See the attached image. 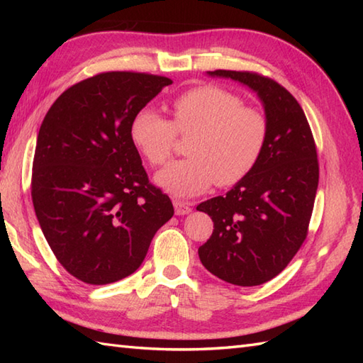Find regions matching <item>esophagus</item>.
<instances>
[{"instance_id":"1","label":"esophagus","mask_w":363,"mask_h":363,"mask_svg":"<svg viewBox=\"0 0 363 363\" xmlns=\"http://www.w3.org/2000/svg\"><path fill=\"white\" fill-rule=\"evenodd\" d=\"M173 206H174V212H176V215H187V213H190V212H191L190 203L181 201V199H174V201H173Z\"/></svg>"}]
</instances>
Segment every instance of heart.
<instances>
[{"mask_svg":"<svg viewBox=\"0 0 363 363\" xmlns=\"http://www.w3.org/2000/svg\"><path fill=\"white\" fill-rule=\"evenodd\" d=\"M172 121L151 107L138 109L129 137L150 165L164 167L172 159L176 134L190 137L189 159L168 165L156 176L159 186L176 196H195L211 189L235 186L254 168L265 150V113L234 91L218 86H198L172 101Z\"/></svg>","mask_w":363,"mask_h":363,"instance_id":"1","label":"heart"}]
</instances>
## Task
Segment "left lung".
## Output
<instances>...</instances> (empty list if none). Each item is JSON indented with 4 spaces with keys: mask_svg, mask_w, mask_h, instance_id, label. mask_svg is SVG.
<instances>
[{
    "mask_svg": "<svg viewBox=\"0 0 363 363\" xmlns=\"http://www.w3.org/2000/svg\"><path fill=\"white\" fill-rule=\"evenodd\" d=\"M257 91L268 138L256 168L230 189L199 204L213 221L199 246L203 265L220 279L252 287L273 279L304 243L318 187L317 146L304 111L290 91L256 72L215 70Z\"/></svg>",
    "mask_w": 363,
    "mask_h": 363,
    "instance_id": "1",
    "label": "left lung"
}]
</instances>
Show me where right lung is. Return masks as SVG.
Instances as JSON below:
<instances>
[{
	"instance_id": "obj_1",
	"label": "right lung",
	"mask_w": 363,
	"mask_h": 363,
	"mask_svg": "<svg viewBox=\"0 0 363 363\" xmlns=\"http://www.w3.org/2000/svg\"><path fill=\"white\" fill-rule=\"evenodd\" d=\"M169 84L150 73H99L68 87L45 115L30 196L51 251L76 279L104 285L133 274L173 217L129 137L133 115Z\"/></svg>"
}]
</instances>
